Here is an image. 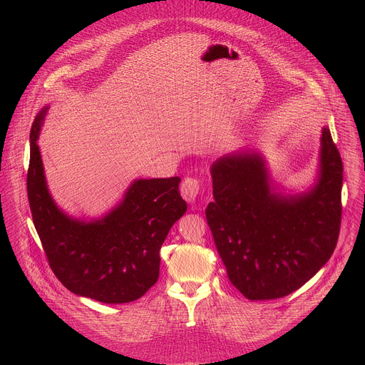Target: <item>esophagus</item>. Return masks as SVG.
I'll return each mask as SVG.
<instances>
[{
    "mask_svg": "<svg viewBox=\"0 0 365 365\" xmlns=\"http://www.w3.org/2000/svg\"><path fill=\"white\" fill-rule=\"evenodd\" d=\"M180 192H181V197L188 202V204H192L195 202L197 197L200 195L201 192V182L200 180L197 178H185L181 184V188H180Z\"/></svg>",
    "mask_w": 365,
    "mask_h": 365,
    "instance_id": "obj_1",
    "label": "esophagus"
}]
</instances>
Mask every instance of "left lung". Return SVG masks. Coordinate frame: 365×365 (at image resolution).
<instances>
[{"mask_svg":"<svg viewBox=\"0 0 365 365\" xmlns=\"http://www.w3.org/2000/svg\"><path fill=\"white\" fill-rule=\"evenodd\" d=\"M319 177L308 192H274L265 160L239 150L210 167L213 200L205 210L230 282L252 301L301 288L333 255L341 222L343 163L323 128Z\"/></svg>","mask_w":365,"mask_h":365,"instance_id":"8db88e82","label":"left lung"}]
</instances>
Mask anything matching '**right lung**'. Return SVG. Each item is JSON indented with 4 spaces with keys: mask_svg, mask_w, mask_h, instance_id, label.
<instances>
[{
    "mask_svg": "<svg viewBox=\"0 0 365 365\" xmlns=\"http://www.w3.org/2000/svg\"><path fill=\"white\" fill-rule=\"evenodd\" d=\"M48 109L38 113L31 129L26 188L49 265L76 295L103 304L136 301L156 284L161 245L187 210L178 190L181 178L136 180L104 217L91 222L70 217L49 194L38 146Z\"/></svg>",
    "mask_w": 365,
    "mask_h": 365,
    "instance_id": "add662e5",
    "label": "right lung"
}]
</instances>
